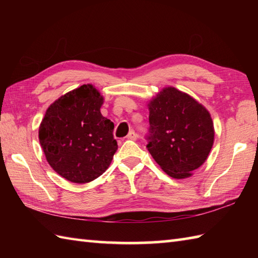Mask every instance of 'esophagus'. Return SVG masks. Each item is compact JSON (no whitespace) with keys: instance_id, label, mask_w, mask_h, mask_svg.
Returning a JSON list of instances; mask_svg holds the SVG:
<instances>
[{"instance_id":"obj_1","label":"esophagus","mask_w":258,"mask_h":258,"mask_svg":"<svg viewBox=\"0 0 258 258\" xmlns=\"http://www.w3.org/2000/svg\"><path fill=\"white\" fill-rule=\"evenodd\" d=\"M136 138H138V134H136L133 130H131L127 136H126V139L127 140H136Z\"/></svg>"}]
</instances>
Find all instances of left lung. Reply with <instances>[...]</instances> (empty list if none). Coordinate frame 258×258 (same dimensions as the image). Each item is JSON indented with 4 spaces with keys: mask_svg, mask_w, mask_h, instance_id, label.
I'll use <instances>...</instances> for the list:
<instances>
[{
    "mask_svg": "<svg viewBox=\"0 0 258 258\" xmlns=\"http://www.w3.org/2000/svg\"><path fill=\"white\" fill-rule=\"evenodd\" d=\"M146 147L173 178L190 176L212 150L214 125L207 109L193 97L166 87L149 104Z\"/></svg>",
    "mask_w": 258,
    "mask_h": 258,
    "instance_id": "left-lung-1",
    "label": "left lung"
}]
</instances>
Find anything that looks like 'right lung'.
Returning <instances> with one entry per match:
<instances>
[{
    "label": "right lung",
    "mask_w": 258,
    "mask_h": 258,
    "mask_svg": "<svg viewBox=\"0 0 258 258\" xmlns=\"http://www.w3.org/2000/svg\"><path fill=\"white\" fill-rule=\"evenodd\" d=\"M102 104L95 87L84 84L51 104L42 119L38 139L46 160L70 182L101 176L117 150L114 123L101 114Z\"/></svg>",
    "instance_id": "obj_1"
}]
</instances>
